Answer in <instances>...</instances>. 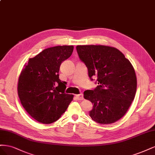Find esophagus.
<instances>
[{"label":"esophagus","instance_id":"34e87169","mask_svg":"<svg viewBox=\"0 0 155 155\" xmlns=\"http://www.w3.org/2000/svg\"><path fill=\"white\" fill-rule=\"evenodd\" d=\"M76 98L78 100V101H82V100L84 99V97H83V94L82 93H80L78 94H76Z\"/></svg>","mask_w":155,"mask_h":155}]
</instances>
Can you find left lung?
Wrapping results in <instances>:
<instances>
[{"label": "left lung", "instance_id": "1", "mask_svg": "<svg viewBox=\"0 0 155 155\" xmlns=\"http://www.w3.org/2000/svg\"><path fill=\"white\" fill-rule=\"evenodd\" d=\"M76 49L91 81L97 78V87L84 92L85 99L93 104L89 116L101 124L117 122L126 114L135 96L137 82L132 64L113 47L86 45Z\"/></svg>", "mask_w": 155, "mask_h": 155}]
</instances>
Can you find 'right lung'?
<instances>
[{"label":"right lung","instance_id":"add662e5","mask_svg":"<svg viewBox=\"0 0 155 155\" xmlns=\"http://www.w3.org/2000/svg\"><path fill=\"white\" fill-rule=\"evenodd\" d=\"M73 46H58L44 49L29 58L19 76L18 94L29 114L42 124L57 121L73 98L65 93L64 82L59 79L62 62L71 55Z\"/></svg>","mask_w":155,"mask_h":155}]
</instances>
